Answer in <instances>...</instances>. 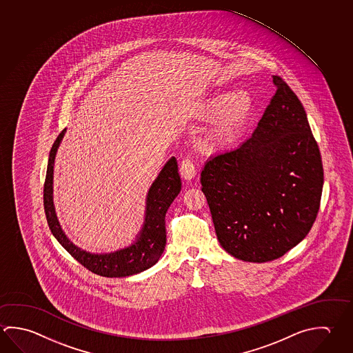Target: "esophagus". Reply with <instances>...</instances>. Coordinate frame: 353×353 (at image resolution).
<instances>
[{
    "mask_svg": "<svg viewBox=\"0 0 353 353\" xmlns=\"http://www.w3.org/2000/svg\"><path fill=\"white\" fill-rule=\"evenodd\" d=\"M179 174L185 179H192L196 176V166L188 156L179 163Z\"/></svg>",
    "mask_w": 353,
    "mask_h": 353,
    "instance_id": "34e87169",
    "label": "esophagus"
}]
</instances>
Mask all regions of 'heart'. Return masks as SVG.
<instances>
[{
    "label": "heart",
    "instance_id": "b5f03b06",
    "mask_svg": "<svg viewBox=\"0 0 353 353\" xmlns=\"http://www.w3.org/2000/svg\"><path fill=\"white\" fill-rule=\"evenodd\" d=\"M253 110V99L244 90L233 93L214 94L204 101L202 115L207 118L216 116L210 131V140L216 145L230 143L243 125L247 123Z\"/></svg>",
    "mask_w": 353,
    "mask_h": 353
}]
</instances>
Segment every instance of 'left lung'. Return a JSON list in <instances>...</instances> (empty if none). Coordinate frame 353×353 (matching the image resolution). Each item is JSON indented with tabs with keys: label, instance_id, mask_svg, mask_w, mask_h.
<instances>
[{
	"label": "left lung",
	"instance_id": "left-lung-1",
	"mask_svg": "<svg viewBox=\"0 0 353 353\" xmlns=\"http://www.w3.org/2000/svg\"><path fill=\"white\" fill-rule=\"evenodd\" d=\"M253 135L205 162L202 192L216 238L236 259H278L307 235L321 201L323 168L303 104L279 75Z\"/></svg>",
	"mask_w": 353,
	"mask_h": 353
}]
</instances>
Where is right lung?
Here are the masks:
<instances>
[{
	"label": "right lung",
	"instance_id": "add662e5",
	"mask_svg": "<svg viewBox=\"0 0 353 353\" xmlns=\"http://www.w3.org/2000/svg\"><path fill=\"white\" fill-rule=\"evenodd\" d=\"M65 129L58 135L50 152L48 168L43 185V203L46 218L50 232L57 241L68 252L75 260L88 270L106 278H123L143 272L157 263L166 245V227L165 216L168 207L174 202L181 191L177 161L172 157L162 168L159 177L150 188L146 205V218L143 230L137 238V243L131 247L125 248L119 252L110 254H90L75 247L72 241L63 233L57 219L52 199V183H53V165L59 143L64 137Z\"/></svg>",
	"mask_w": 353,
	"mask_h": 353
}]
</instances>
